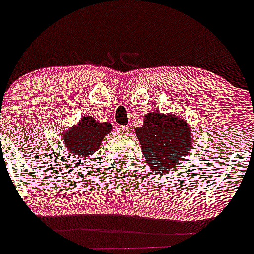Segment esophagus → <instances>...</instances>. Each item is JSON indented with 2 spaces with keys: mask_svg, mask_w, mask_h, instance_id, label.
Wrapping results in <instances>:
<instances>
[{
  "mask_svg": "<svg viewBox=\"0 0 254 254\" xmlns=\"http://www.w3.org/2000/svg\"><path fill=\"white\" fill-rule=\"evenodd\" d=\"M118 132H120L121 134H128L129 127L128 126H122V127H120V128H118Z\"/></svg>",
  "mask_w": 254,
  "mask_h": 254,
  "instance_id": "obj_1",
  "label": "esophagus"
}]
</instances>
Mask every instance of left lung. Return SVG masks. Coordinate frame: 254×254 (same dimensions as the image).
Listing matches in <instances>:
<instances>
[{"mask_svg": "<svg viewBox=\"0 0 254 254\" xmlns=\"http://www.w3.org/2000/svg\"><path fill=\"white\" fill-rule=\"evenodd\" d=\"M136 136L147 167L158 176L187 160L193 145L190 127L183 118L173 113H147L142 127L136 128Z\"/></svg>", "mask_w": 254, "mask_h": 254, "instance_id": "8db88e82", "label": "left lung"}]
</instances>
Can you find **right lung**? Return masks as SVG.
Listing matches in <instances>:
<instances>
[{
    "mask_svg": "<svg viewBox=\"0 0 254 254\" xmlns=\"http://www.w3.org/2000/svg\"><path fill=\"white\" fill-rule=\"evenodd\" d=\"M111 131L109 122H98L91 116H84L78 123L62 133L64 145L71 158L76 159V164H84L86 159L91 160L94 152L98 151L102 141Z\"/></svg>",
    "mask_w": 254,
    "mask_h": 254,
    "instance_id": "obj_1",
    "label": "right lung"
}]
</instances>
